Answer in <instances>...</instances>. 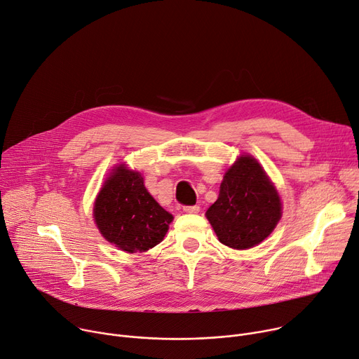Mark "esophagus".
Instances as JSON below:
<instances>
[{
    "label": "esophagus",
    "instance_id": "34e87169",
    "mask_svg": "<svg viewBox=\"0 0 359 359\" xmlns=\"http://www.w3.org/2000/svg\"><path fill=\"white\" fill-rule=\"evenodd\" d=\"M198 211H200L198 205H187V207H184V212H187V214H197Z\"/></svg>",
    "mask_w": 359,
    "mask_h": 359
}]
</instances>
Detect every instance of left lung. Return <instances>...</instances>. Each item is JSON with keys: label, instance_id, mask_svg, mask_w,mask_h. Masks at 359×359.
Returning a JSON list of instances; mask_svg holds the SVG:
<instances>
[{"label": "left lung", "instance_id": "obj_1", "mask_svg": "<svg viewBox=\"0 0 359 359\" xmlns=\"http://www.w3.org/2000/svg\"><path fill=\"white\" fill-rule=\"evenodd\" d=\"M205 215L219 243L247 250L278 226L282 201L262 165L250 155H241L224 174L218 198Z\"/></svg>", "mask_w": 359, "mask_h": 359}]
</instances>
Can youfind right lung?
<instances>
[{
	"instance_id": "1",
	"label": "right lung",
	"mask_w": 359,
	"mask_h": 359,
	"mask_svg": "<svg viewBox=\"0 0 359 359\" xmlns=\"http://www.w3.org/2000/svg\"><path fill=\"white\" fill-rule=\"evenodd\" d=\"M93 218L100 234L126 253H142L159 244L174 219L149 194L141 174L125 163L102 185Z\"/></svg>"
}]
</instances>
